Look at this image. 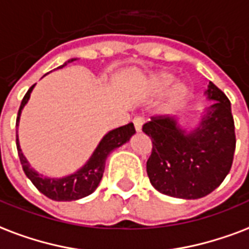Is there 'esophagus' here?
I'll return each instance as SVG.
<instances>
[{
  "instance_id": "34e87169",
  "label": "esophagus",
  "mask_w": 249,
  "mask_h": 249,
  "mask_svg": "<svg viewBox=\"0 0 249 249\" xmlns=\"http://www.w3.org/2000/svg\"><path fill=\"white\" fill-rule=\"evenodd\" d=\"M133 124H134L136 132H141L142 124H143V119H142V117H140V116L134 117V120H133Z\"/></svg>"
}]
</instances>
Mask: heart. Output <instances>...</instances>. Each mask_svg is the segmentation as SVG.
<instances>
[{"mask_svg": "<svg viewBox=\"0 0 249 249\" xmlns=\"http://www.w3.org/2000/svg\"><path fill=\"white\" fill-rule=\"evenodd\" d=\"M176 81V75L170 70H159L157 73H153L147 79L146 86H147V91L153 95H160L163 92H166L170 89L174 82ZM189 95V87L187 86V83L180 82L178 83L172 90H171L168 99L163 106L162 111L164 113H171V112L176 109V108L181 106L185 102V99Z\"/></svg>", "mask_w": 249, "mask_h": 249, "instance_id": "obj_1", "label": "heart"}]
</instances>
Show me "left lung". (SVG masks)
Instances as JSON below:
<instances>
[{"label": "left lung", "instance_id": "1", "mask_svg": "<svg viewBox=\"0 0 249 249\" xmlns=\"http://www.w3.org/2000/svg\"><path fill=\"white\" fill-rule=\"evenodd\" d=\"M205 95L214 100L193 130L178 117L159 116L142 126L153 142L146 171L163 195L196 200L212 193L230 172L235 151V125L229 98L213 82Z\"/></svg>", "mask_w": 249, "mask_h": 249}]
</instances>
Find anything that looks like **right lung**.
<instances>
[{"mask_svg":"<svg viewBox=\"0 0 249 249\" xmlns=\"http://www.w3.org/2000/svg\"><path fill=\"white\" fill-rule=\"evenodd\" d=\"M77 58H70L64 65L58 66L57 69H61V68L68 65L69 62H73ZM34 87H35V85L30 87V90L26 92L23 100L20 103L18 117H17V128L19 125L22 109L27 104ZM134 133H136V129H134V125L132 123H129L124 126H120V128L109 130L100 140L99 145L96 146V149L94 150V153L91 154L89 160L79 170L70 174V175L64 176V178H48V176H43L37 171L34 170L22 153V149L19 145L18 134H17V149H18L19 159H20V163L23 167L24 174L28 179L31 180V183L39 189V192L54 201H75L89 196L98 188L100 180L103 178L104 166H106V160H107L109 153L126 143Z\"/></svg>","mask_w":249,"mask_h":249,"instance_id":"obj_1","label":"right lung"}]
</instances>
